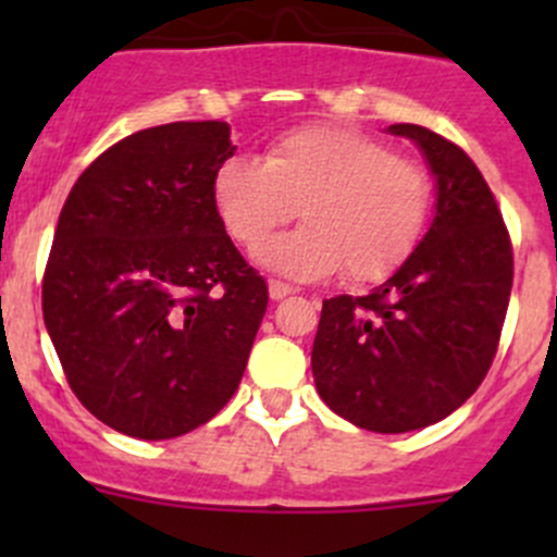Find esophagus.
Returning <instances> with one entry per match:
<instances>
[{"instance_id": "34e87169", "label": "esophagus", "mask_w": 557, "mask_h": 557, "mask_svg": "<svg viewBox=\"0 0 557 557\" xmlns=\"http://www.w3.org/2000/svg\"><path fill=\"white\" fill-rule=\"evenodd\" d=\"M296 285H290V283H283V280H269V296H272V299H285V296H294L296 294Z\"/></svg>"}]
</instances>
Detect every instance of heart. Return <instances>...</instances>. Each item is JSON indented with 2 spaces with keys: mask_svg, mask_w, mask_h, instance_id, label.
Listing matches in <instances>:
<instances>
[{
  "mask_svg": "<svg viewBox=\"0 0 557 557\" xmlns=\"http://www.w3.org/2000/svg\"><path fill=\"white\" fill-rule=\"evenodd\" d=\"M212 196L226 232L245 247L301 212L307 226L258 250L263 267L299 280L345 269L350 283H377L420 243L431 174L358 128L305 126L274 139L263 161H223Z\"/></svg>",
  "mask_w": 557,
  "mask_h": 557,
  "instance_id": "1",
  "label": "heart"
}]
</instances>
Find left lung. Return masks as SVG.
Masks as SVG:
<instances>
[{
    "label": "left lung",
    "mask_w": 557,
    "mask_h": 557,
    "mask_svg": "<svg viewBox=\"0 0 557 557\" xmlns=\"http://www.w3.org/2000/svg\"><path fill=\"white\" fill-rule=\"evenodd\" d=\"M423 148L436 218L404 267L367 296L323 301L312 345L320 398L377 434L440 423L480 387L512 294L507 223L463 148L414 123L387 128Z\"/></svg>",
    "instance_id": "obj_1"
}]
</instances>
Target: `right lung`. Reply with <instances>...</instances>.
<instances>
[{"mask_svg": "<svg viewBox=\"0 0 557 557\" xmlns=\"http://www.w3.org/2000/svg\"><path fill=\"white\" fill-rule=\"evenodd\" d=\"M228 123L177 121L107 148L61 207L42 318L83 407L137 440L215 418L243 380L267 280L218 215Z\"/></svg>", "mask_w": 557, "mask_h": 557, "instance_id": "obj_1", "label": "right lung"}]
</instances>
